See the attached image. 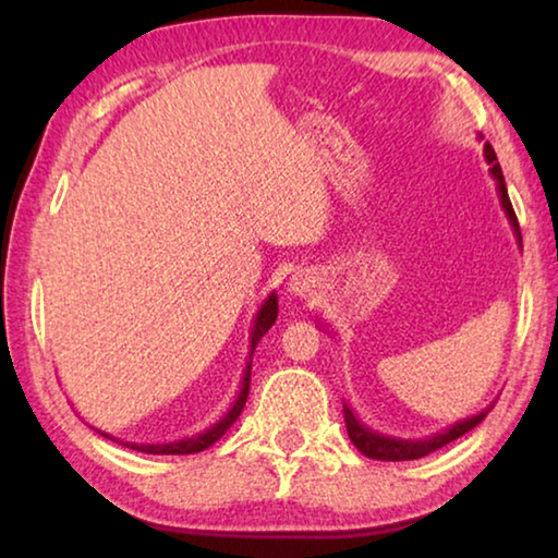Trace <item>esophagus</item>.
Returning a JSON list of instances; mask_svg holds the SVG:
<instances>
[{
  "instance_id": "34e87169",
  "label": "esophagus",
  "mask_w": 558,
  "mask_h": 558,
  "mask_svg": "<svg viewBox=\"0 0 558 558\" xmlns=\"http://www.w3.org/2000/svg\"><path fill=\"white\" fill-rule=\"evenodd\" d=\"M313 286H315V278H313V272H307V270H298L288 282L290 292H295V295H307Z\"/></svg>"
}]
</instances>
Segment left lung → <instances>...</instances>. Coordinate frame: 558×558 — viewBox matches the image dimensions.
<instances>
[{
    "mask_svg": "<svg viewBox=\"0 0 558 558\" xmlns=\"http://www.w3.org/2000/svg\"><path fill=\"white\" fill-rule=\"evenodd\" d=\"M485 153V159L489 165V174H493V179L497 182V196H499V204H502V209L507 214V221L509 226H512L514 231V239L519 243V248H522V233H519V221L514 216V209H512V202H509V194H507V184H505V177H502V169H499V162H497V155L495 149L489 143H485L483 147ZM493 411V403L487 405V409H483L475 415H470V418H462L458 423H452L450 428L440 430V433H433V436L428 438H393V436H384V433L379 430H372L369 426H364L362 421L356 418V415L352 413V409L344 403V423H347V433L349 438H352L354 446L359 448V452H364L366 458H374V460H418L423 456H428V452L438 450L442 446H448V442L458 440L460 436H465L468 430H472L475 426H480V423L485 421V415Z\"/></svg>",
    "mask_w": 558,
    "mask_h": 558,
    "instance_id": "left-lung-1",
    "label": "left lung"
}]
</instances>
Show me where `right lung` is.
<instances>
[{"label":"right lung","instance_id":"add662e5","mask_svg":"<svg viewBox=\"0 0 558 558\" xmlns=\"http://www.w3.org/2000/svg\"><path fill=\"white\" fill-rule=\"evenodd\" d=\"M276 317H278V295L276 292H270V295L266 298V302H263L260 310L256 313V317H253V327H251V344H248V362H245V369H243V379H241V389H239V396H235V401L229 411H226L219 421L214 423V426H209L202 433H196V436L192 438H184V440H174V442H128V440H120V438H112L110 433H102L98 430L100 436H106L110 440L120 442V446L125 448H132L137 452H147V456H192V452H202L209 446H214L216 440H219L226 430H229L233 426V421L239 418L243 405H245V399H248V389H251V362H253V352H256V344L260 342V337L268 332V329L276 325Z\"/></svg>","mask_w":558,"mask_h":558}]
</instances>
